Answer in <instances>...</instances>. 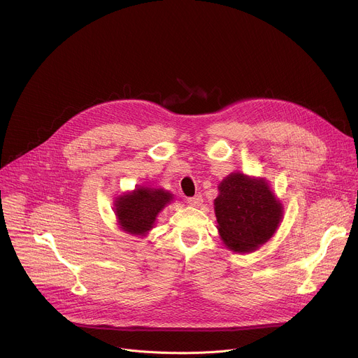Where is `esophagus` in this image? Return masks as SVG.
<instances>
[{"label": "esophagus", "instance_id": "34e87169", "mask_svg": "<svg viewBox=\"0 0 358 358\" xmlns=\"http://www.w3.org/2000/svg\"><path fill=\"white\" fill-rule=\"evenodd\" d=\"M202 201H203V198H202V195H201V194H196V195H194V196L187 198V202L189 203V206H192V207H198V206H201Z\"/></svg>", "mask_w": 358, "mask_h": 358}]
</instances>
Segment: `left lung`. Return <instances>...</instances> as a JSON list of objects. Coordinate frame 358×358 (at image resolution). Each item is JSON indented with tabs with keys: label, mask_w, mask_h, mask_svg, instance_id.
I'll return each mask as SVG.
<instances>
[{
	"label": "left lung",
	"mask_w": 358,
	"mask_h": 358,
	"mask_svg": "<svg viewBox=\"0 0 358 358\" xmlns=\"http://www.w3.org/2000/svg\"><path fill=\"white\" fill-rule=\"evenodd\" d=\"M218 188L215 215L229 249L252 252L272 238L282 220V206L265 180L234 173Z\"/></svg>",
	"instance_id": "8db88e82"
}]
</instances>
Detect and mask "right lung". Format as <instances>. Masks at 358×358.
I'll return each mask as SVG.
<instances>
[{
	"label": "right lung",
	"mask_w": 358,
	"mask_h": 358,
	"mask_svg": "<svg viewBox=\"0 0 358 358\" xmlns=\"http://www.w3.org/2000/svg\"><path fill=\"white\" fill-rule=\"evenodd\" d=\"M173 195L163 189L137 188L116 201V215L122 228L130 234L138 235L150 231L156 221L157 214Z\"/></svg>",
	"instance_id": "add662e5"
}]
</instances>
